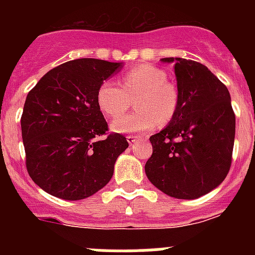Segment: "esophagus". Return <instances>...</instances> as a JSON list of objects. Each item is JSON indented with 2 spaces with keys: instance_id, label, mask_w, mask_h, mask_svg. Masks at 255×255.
I'll use <instances>...</instances> for the list:
<instances>
[{
  "instance_id": "34e87169",
  "label": "esophagus",
  "mask_w": 255,
  "mask_h": 255,
  "mask_svg": "<svg viewBox=\"0 0 255 255\" xmlns=\"http://www.w3.org/2000/svg\"><path fill=\"white\" fill-rule=\"evenodd\" d=\"M126 140H128V143H129L130 145H132V144L138 141V138L134 136V135H128V136H126Z\"/></svg>"
}]
</instances>
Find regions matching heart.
<instances>
[{
  "mask_svg": "<svg viewBox=\"0 0 255 255\" xmlns=\"http://www.w3.org/2000/svg\"><path fill=\"white\" fill-rule=\"evenodd\" d=\"M162 69L152 65H140L129 70L121 78V88L112 80H105L97 92V105L110 117L121 116L129 107V98L137 97L138 110L128 117L117 118L111 129L120 134L149 131L161 123H167L177 110L179 94L176 87L167 82Z\"/></svg>",
  "mask_w": 255,
  "mask_h": 255,
  "instance_id": "1",
  "label": "heart"
}]
</instances>
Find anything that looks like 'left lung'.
I'll return each instance as SVG.
<instances>
[{
  "label": "left lung",
  "mask_w": 255,
  "mask_h": 255,
  "mask_svg": "<svg viewBox=\"0 0 255 255\" xmlns=\"http://www.w3.org/2000/svg\"><path fill=\"white\" fill-rule=\"evenodd\" d=\"M175 64L179 103L168 125L149 138L153 147L145 175L176 199H197L217 188L231 166L235 114L229 89L197 61L162 58Z\"/></svg>",
  "instance_id": "1"
}]
</instances>
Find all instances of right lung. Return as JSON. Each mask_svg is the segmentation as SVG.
Listing matches in <instances>:
<instances>
[{
	"instance_id": "1",
	"label": "right lung",
	"mask_w": 255,
	"mask_h": 255,
	"mask_svg": "<svg viewBox=\"0 0 255 255\" xmlns=\"http://www.w3.org/2000/svg\"><path fill=\"white\" fill-rule=\"evenodd\" d=\"M123 66L97 58L69 61L49 70L26 96L21 116L26 170L48 194L80 200L111 180L129 143L116 132L100 139L107 123L97 92Z\"/></svg>"
}]
</instances>
